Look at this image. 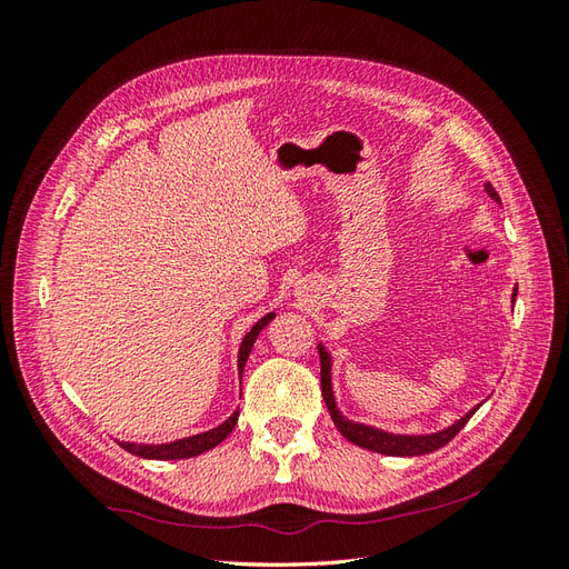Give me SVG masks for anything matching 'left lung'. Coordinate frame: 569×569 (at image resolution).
<instances>
[{
    "instance_id": "left-lung-1",
    "label": "left lung",
    "mask_w": 569,
    "mask_h": 569,
    "mask_svg": "<svg viewBox=\"0 0 569 569\" xmlns=\"http://www.w3.org/2000/svg\"><path fill=\"white\" fill-rule=\"evenodd\" d=\"M487 194L493 199V201H501L496 194V189L487 182L485 184ZM518 291V289H515ZM512 301H515V295H512ZM318 353H320V387H322V399H325V406L327 410H330L332 416V422L337 425L339 432L347 437L351 443L360 446V449H368V451H375V453H382V456H425V453H432L437 449H441V446L449 443L460 429L468 425V420L475 416L472 408L468 416L460 418L456 425H451L449 429H443V432H437V435H427V437H401V435H389V432H382V429H375V427H366V425H358V422H351L341 416V412L337 410V403H335V396H332V366H330V353H327L322 347H318Z\"/></svg>"
}]
</instances>
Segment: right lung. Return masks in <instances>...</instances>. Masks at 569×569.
I'll list each match as a JSON object with an SVG mask.
<instances>
[{"instance_id":"add662e5","label":"right lung","mask_w":569,"mask_h":569,"mask_svg":"<svg viewBox=\"0 0 569 569\" xmlns=\"http://www.w3.org/2000/svg\"><path fill=\"white\" fill-rule=\"evenodd\" d=\"M274 318V313H268L263 316L261 320H258L251 332L244 337L242 347H239V375L244 372V363L247 358L251 353V347L253 341L258 337V332L263 330V327ZM237 418H239V410L234 412V416H230L226 422H222L220 427L211 429V432H203V435H197V437H189V439H180V441H173V443H161V446H149V443H120L123 449L132 456H140V458H149V460H180V458H194L199 453H206L209 449H213V446H218L222 439H226L234 425H237Z\"/></svg>"}]
</instances>
